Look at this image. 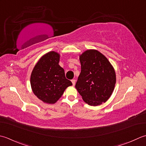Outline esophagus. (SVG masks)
<instances>
[{
  "label": "esophagus",
  "mask_w": 146,
  "mask_h": 146,
  "mask_svg": "<svg viewBox=\"0 0 146 146\" xmlns=\"http://www.w3.org/2000/svg\"><path fill=\"white\" fill-rule=\"evenodd\" d=\"M71 81H72V82L73 86H75V84H76V80L75 79H72V80H71Z\"/></svg>",
  "instance_id": "1"
}]
</instances>
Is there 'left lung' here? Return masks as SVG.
Here are the masks:
<instances>
[{
	"mask_svg": "<svg viewBox=\"0 0 146 146\" xmlns=\"http://www.w3.org/2000/svg\"><path fill=\"white\" fill-rule=\"evenodd\" d=\"M81 74L76 88L89 105L98 106L108 100L114 90L116 74L110 62L96 50H88L79 56Z\"/></svg>",
	"mask_w": 146,
	"mask_h": 146,
	"instance_id": "left-lung-1",
	"label": "left lung"
}]
</instances>
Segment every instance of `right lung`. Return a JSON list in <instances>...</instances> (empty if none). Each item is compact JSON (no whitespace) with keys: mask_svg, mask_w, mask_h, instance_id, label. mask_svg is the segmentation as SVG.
Wrapping results in <instances>:
<instances>
[{"mask_svg":"<svg viewBox=\"0 0 146 146\" xmlns=\"http://www.w3.org/2000/svg\"><path fill=\"white\" fill-rule=\"evenodd\" d=\"M60 55L48 52L35 65L31 74L30 83L33 93L43 102L54 104L67 87L72 85L65 78L64 70L59 65Z\"/></svg>","mask_w":146,"mask_h":146,"instance_id":"add662e5","label":"right lung"}]
</instances>
